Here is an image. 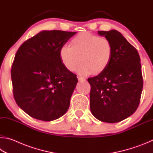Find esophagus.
<instances>
[{
	"instance_id": "obj_1",
	"label": "esophagus",
	"mask_w": 153,
	"mask_h": 153,
	"mask_svg": "<svg viewBox=\"0 0 153 153\" xmlns=\"http://www.w3.org/2000/svg\"><path fill=\"white\" fill-rule=\"evenodd\" d=\"M77 78H78L79 81H85V78H84V77H82V76H77Z\"/></svg>"
}]
</instances>
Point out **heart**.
I'll return each mask as SVG.
<instances>
[{"mask_svg": "<svg viewBox=\"0 0 153 153\" xmlns=\"http://www.w3.org/2000/svg\"><path fill=\"white\" fill-rule=\"evenodd\" d=\"M112 53L113 47L108 39L83 32L72 39L71 46L62 45L59 56L63 66L72 72L81 60L82 63L77 71L81 74L88 75L103 72L110 62Z\"/></svg>", "mask_w": 153, "mask_h": 153, "instance_id": "obj_1", "label": "heart"}]
</instances>
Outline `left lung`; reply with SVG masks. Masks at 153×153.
I'll use <instances>...</instances> for the list:
<instances>
[{"mask_svg": "<svg viewBox=\"0 0 153 153\" xmlns=\"http://www.w3.org/2000/svg\"><path fill=\"white\" fill-rule=\"evenodd\" d=\"M98 34L111 42L113 53L107 68L88 79L90 109L100 121L116 123L132 115L140 103L143 87L140 58L119 31H99Z\"/></svg>", "mask_w": 153, "mask_h": 153, "instance_id": "obj_1", "label": "left lung"}]
</instances>
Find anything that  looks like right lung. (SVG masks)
I'll list each match as a JSON object with an SVG mask.
<instances>
[{
    "label": "right lung",
    "instance_id": "1",
    "mask_svg": "<svg viewBox=\"0 0 153 153\" xmlns=\"http://www.w3.org/2000/svg\"><path fill=\"white\" fill-rule=\"evenodd\" d=\"M76 32L44 30L21 45L11 69L13 95L35 119L49 122L66 114L78 82L62 64L59 51Z\"/></svg>",
    "mask_w": 153,
    "mask_h": 153
}]
</instances>
